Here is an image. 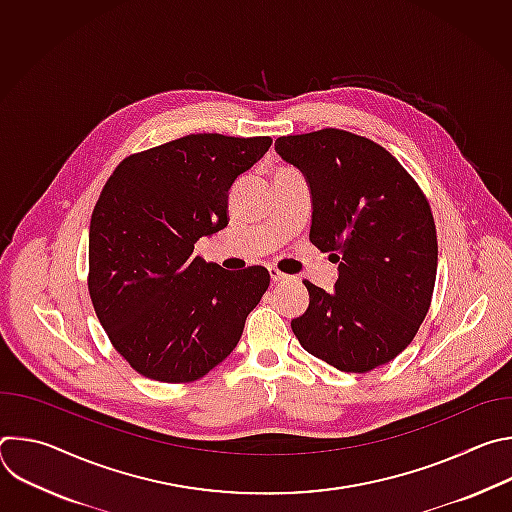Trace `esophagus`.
<instances>
[{"mask_svg": "<svg viewBox=\"0 0 512 512\" xmlns=\"http://www.w3.org/2000/svg\"><path fill=\"white\" fill-rule=\"evenodd\" d=\"M269 275H271V279L277 283V281H285L289 275H285V273H281L279 269H275V267H269Z\"/></svg>", "mask_w": 512, "mask_h": 512, "instance_id": "esophagus-1", "label": "esophagus"}]
</instances>
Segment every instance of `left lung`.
I'll list each match as a JSON object with an SVG mask.
<instances>
[{"mask_svg": "<svg viewBox=\"0 0 512 512\" xmlns=\"http://www.w3.org/2000/svg\"><path fill=\"white\" fill-rule=\"evenodd\" d=\"M279 158L310 188V241L334 251L332 291L304 281L308 310L291 320L300 344L344 373L393 360L417 334L433 294L431 208L379 143L340 129L275 139Z\"/></svg>", "mask_w": 512, "mask_h": 512, "instance_id": "8db88e82", "label": "left lung"}]
</instances>
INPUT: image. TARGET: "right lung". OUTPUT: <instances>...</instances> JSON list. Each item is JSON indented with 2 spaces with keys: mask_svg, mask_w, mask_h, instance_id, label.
Masks as SVG:
<instances>
[{
  "mask_svg": "<svg viewBox=\"0 0 512 512\" xmlns=\"http://www.w3.org/2000/svg\"><path fill=\"white\" fill-rule=\"evenodd\" d=\"M269 145L271 137L184 135L125 158L107 180L91 216L89 294L139 375L194 381L239 344L269 271L223 269L194 245L229 225V192Z\"/></svg>",
  "mask_w": 512,
  "mask_h": 512,
  "instance_id": "obj_1",
  "label": "right lung"
}]
</instances>
